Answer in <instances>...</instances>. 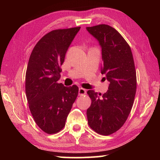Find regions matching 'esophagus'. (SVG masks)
Here are the masks:
<instances>
[{
    "label": "esophagus",
    "instance_id": "34e87169",
    "mask_svg": "<svg viewBox=\"0 0 160 160\" xmlns=\"http://www.w3.org/2000/svg\"><path fill=\"white\" fill-rule=\"evenodd\" d=\"M78 94H79V95H83V94H86V90L85 89L80 88H79V90H78Z\"/></svg>",
    "mask_w": 160,
    "mask_h": 160
}]
</instances>
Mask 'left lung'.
Listing matches in <instances>:
<instances>
[{"label": "left lung", "instance_id": "1", "mask_svg": "<svg viewBox=\"0 0 160 160\" xmlns=\"http://www.w3.org/2000/svg\"><path fill=\"white\" fill-rule=\"evenodd\" d=\"M87 30L102 48L101 73L109 82L106 93L88 90L92 104L87 110L88 124L97 133L109 135L120 129L131 112L136 92V72L128 43L112 27L99 25Z\"/></svg>", "mask_w": 160, "mask_h": 160}]
</instances>
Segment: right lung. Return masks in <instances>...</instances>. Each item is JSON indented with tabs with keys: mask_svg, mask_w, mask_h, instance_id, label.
I'll use <instances>...</instances> for the list:
<instances>
[{
	"mask_svg": "<svg viewBox=\"0 0 160 160\" xmlns=\"http://www.w3.org/2000/svg\"><path fill=\"white\" fill-rule=\"evenodd\" d=\"M80 29H56L44 35L32 51L25 76L29 110L37 126L48 134L56 133L66 125L78 94V87L58 83L65 56Z\"/></svg>",
	"mask_w": 160,
	"mask_h": 160,
	"instance_id": "add662e5",
	"label": "right lung"
}]
</instances>
